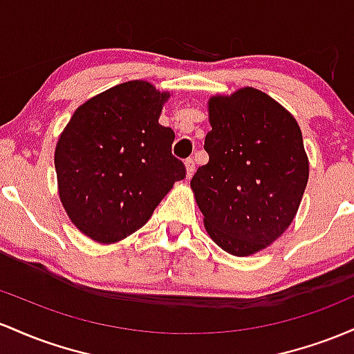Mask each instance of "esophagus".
<instances>
[{"label":"esophagus","mask_w":354,"mask_h":354,"mask_svg":"<svg viewBox=\"0 0 354 354\" xmlns=\"http://www.w3.org/2000/svg\"><path fill=\"white\" fill-rule=\"evenodd\" d=\"M185 170H187V177L189 178L194 176V170H196V164H194V158H187V160H185Z\"/></svg>","instance_id":"34e87169"}]
</instances>
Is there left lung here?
Returning <instances> with one entry per match:
<instances>
[{
    "instance_id": "1",
    "label": "left lung",
    "mask_w": 354,
    "mask_h": 354,
    "mask_svg": "<svg viewBox=\"0 0 354 354\" xmlns=\"http://www.w3.org/2000/svg\"><path fill=\"white\" fill-rule=\"evenodd\" d=\"M209 162L190 180L209 236L234 256L272 244L295 219L309 164L301 129L269 95L242 88L209 102Z\"/></svg>"
}]
</instances>
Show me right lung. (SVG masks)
<instances>
[{"label":"right lung","mask_w":354,"mask_h":354,"mask_svg":"<svg viewBox=\"0 0 354 354\" xmlns=\"http://www.w3.org/2000/svg\"><path fill=\"white\" fill-rule=\"evenodd\" d=\"M160 93L127 82L83 103L55 150L59 198L71 222L102 244L138 230L174 182L185 178L172 156V129L158 124Z\"/></svg>","instance_id":"right-lung-1"}]
</instances>
